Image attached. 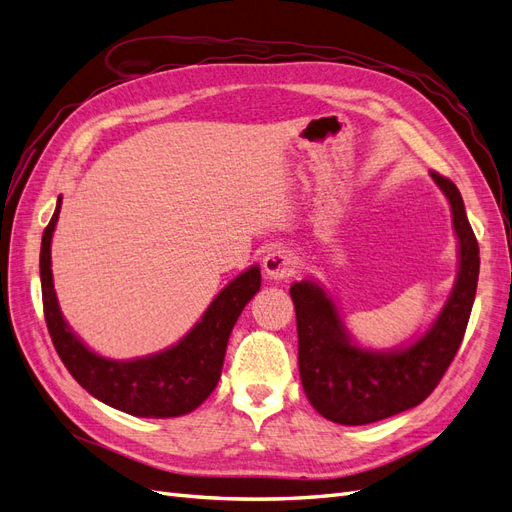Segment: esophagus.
<instances>
[{
	"label": "esophagus",
	"mask_w": 512,
	"mask_h": 512,
	"mask_svg": "<svg viewBox=\"0 0 512 512\" xmlns=\"http://www.w3.org/2000/svg\"><path fill=\"white\" fill-rule=\"evenodd\" d=\"M262 267L271 280H286L294 271H297V260L286 247H273V250L262 258Z\"/></svg>",
	"instance_id": "34e87169"
}]
</instances>
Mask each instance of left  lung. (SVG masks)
Here are the masks:
<instances>
[{"label":"left lung","instance_id":"left-lung-1","mask_svg":"<svg viewBox=\"0 0 512 512\" xmlns=\"http://www.w3.org/2000/svg\"><path fill=\"white\" fill-rule=\"evenodd\" d=\"M431 177L451 203L459 273L451 297L421 339L393 352L365 350L352 342L335 303L320 286L305 280L290 288L303 391L309 404L333 423L367 425L418 406L440 384L463 342L478 284V241L457 185L436 170Z\"/></svg>","mask_w":512,"mask_h":512}]
</instances>
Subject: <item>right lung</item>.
<instances>
[{
	"mask_svg": "<svg viewBox=\"0 0 512 512\" xmlns=\"http://www.w3.org/2000/svg\"><path fill=\"white\" fill-rule=\"evenodd\" d=\"M59 209L61 196L42 235L40 282L46 327L72 378L106 406L132 416L168 418L198 408L220 380L232 327L247 301L260 290L258 265L235 277L213 299L196 327L173 348L134 361L104 359L70 331L59 312L51 271V239Z\"/></svg>",
	"mask_w": 512,
	"mask_h": 512,
	"instance_id": "1",
	"label": "right lung"
}]
</instances>
